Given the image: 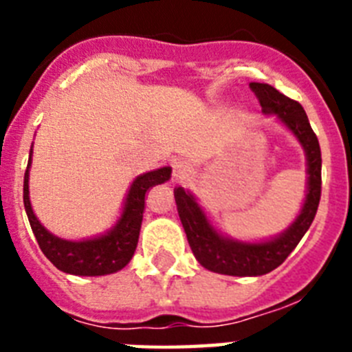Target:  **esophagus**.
<instances>
[{
	"label": "esophagus",
	"instance_id": "obj_1",
	"mask_svg": "<svg viewBox=\"0 0 352 352\" xmlns=\"http://www.w3.org/2000/svg\"><path fill=\"white\" fill-rule=\"evenodd\" d=\"M192 166L190 162L186 160H174L173 162V179L174 182H185L190 178Z\"/></svg>",
	"mask_w": 352,
	"mask_h": 352
}]
</instances>
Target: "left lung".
<instances>
[{
	"label": "left lung",
	"mask_w": 352,
	"mask_h": 352,
	"mask_svg": "<svg viewBox=\"0 0 352 352\" xmlns=\"http://www.w3.org/2000/svg\"><path fill=\"white\" fill-rule=\"evenodd\" d=\"M248 86L256 93L264 113L276 114L303 144L309 162V192L300 217L284 234L264 243H239L214 231L188 192L183 188L174 190L179 219L195 259L210 272L232 276L266 275L287 259L316 219L322 185L321 148L303 107L270 84L250 82Z\"/></svg>",
	"instance_id": "8db88e82"
}]
</instances>
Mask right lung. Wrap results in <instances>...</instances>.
Returning a JSON list of instances; mask_svg holds the SVG:
<instances>
[{
    "instance_id": "obj_1",
    "label": "right lung",
    "mask_w": 352,
    "mask_h": 352,
    "mask_svg": "<svg viewBox=\"0 0 352 352\" xmlns=\"http://www.w3.org/2000/svg\"><path fill=\"white\" fill-rule=\"evenodd\" d=\"M30 164L31 158L28 162V167ZM169 178L170 167H162V169L139 176L130 186L125 210L116 227L102 238L86 239V241H67V239L56 238L36 220L30 203L28 170L24 174V208H26L31 229L40 248L56 268L80 276L109 275V273L120 272L130 263L133 252L138 248L146 194L149 188L167 182Z\"/></svg>"
}]
</instances>
